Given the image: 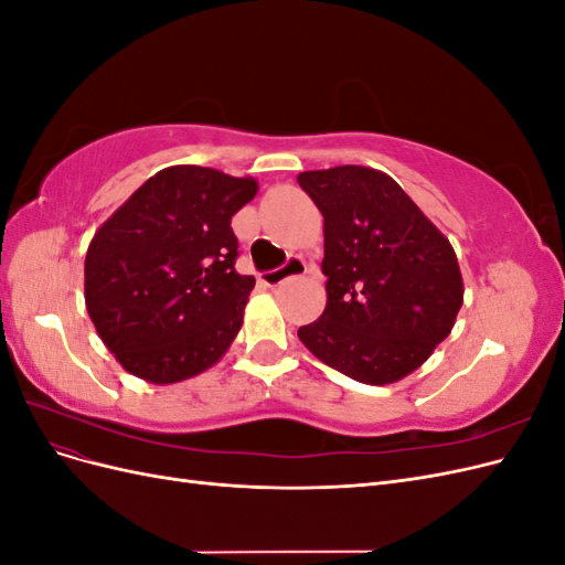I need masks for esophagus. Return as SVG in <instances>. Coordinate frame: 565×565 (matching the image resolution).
I'll list each match as a JSON object with an SVG mask.
<instances>
[{
	"instance_id": "esophagus-1",
	"label": "esophagus",
	"mask_w": 565,
	"mask_h": 565,
	"mask_svg": "<svg viewBox=\"0 0 565 565\" xmlns=\"http://www.w3.org/2000/svg\"><path fill=\"white\" fill-rule=\"evenodd\" d=\"M303 273H309V266H306V262L301 259V256H289V259H287L280 268L264 273L262 280H264V285H268V287H276V285H280V282L287 280V278L303 276Z\"/></svg>"
}]
</instances>
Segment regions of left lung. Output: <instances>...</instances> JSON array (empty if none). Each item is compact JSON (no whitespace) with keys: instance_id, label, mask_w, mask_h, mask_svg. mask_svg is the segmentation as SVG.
<instances>
[{"instance_id":"1","label":"left lung","mask_w":565,"mask_h":565,"mask_svg":"<svg viewBox=\"0 0 565 565\" xmlns=\"http://www.w3.org/2000/svg\"><path fill=\"white\" fill-rule=\"evenodd\" d=\"M297 181L324 218L328 276V306L299 339L355 382L407 377L450 334L465 301L450 241L377 169L344 164Z\"/></svg>"}]
</instances>
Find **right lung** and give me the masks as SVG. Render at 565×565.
<instances>
[{"label": "right lung", "instance_id": "right-lung-1", "mask_svg": "<svg viewBox=\"0 0 565 565\" xmlns=\"http://www.w3.org/2000/svg\"><path fill=\"white\" fill-rule=\"evenodd\" d=\"M254 179L177 164L150 177L94 235L84 301L127 372L152 384L212 367L241 332L252 276L235 270L231 216Z\"/></svg>", "mask_w": 565, "mask_h": 565}]
</instances>
